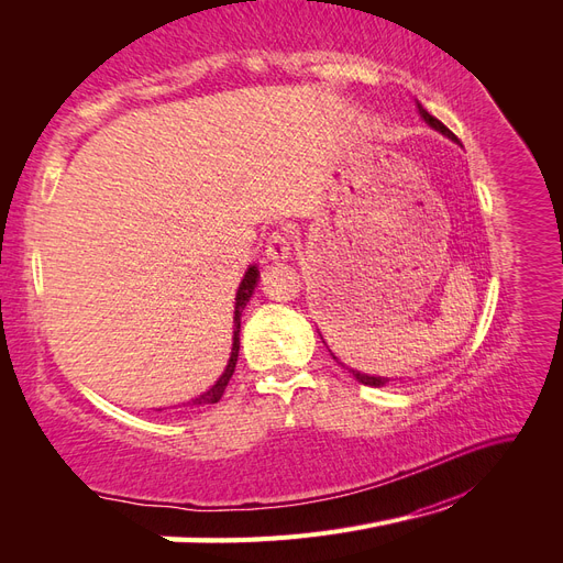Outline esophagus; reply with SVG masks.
I'll list each match as a JSON object with an SVG mask.
<instances>
[{
	"label": "esophagus",
	"instance_id": "esophagus-1",
	"mask_svg": "<svg viewBox=\"0 0 563 563\" xmlns=\"http://www.w3.org/2000/svg\"><path fill=\"white\" fill-rule=\"evenodd\" d=\"M265 253L272 263L291 258V242H288V236L284 232H272L267 240V246H265Z\"/></svg>",
	"mask_w": 563,
	"mask_h": 563
}]
</instances>
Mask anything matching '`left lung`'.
I'll return each mask as SVG.
<instances>
[{
    "instance_id": "1",
    "label": "left lung",
    "mask_w": 563,
    "mask_h": 563,
    "mask_svg": "<svg viewBox=\"0 0 563 563\" xmlns=\"http://www.w3.org/2000/svg\"><path fill=\"white\" fill-rule=\"evenodd\" d=\"M418 112H420V117L424 119V122H428L434 131H439L441 135H446V139H451V141H455V135L444 126V124H441L439 122V119L437 117H432L428 110H424L420 103H418ZM333 360L338 362V356H333ZM340 364V362H338ZM345 366V364H343ZM350 373H352V376L356 378V380H360L362 385H368V387H383V385H387L389 383V378H380V376H366V373H360V371H354V368H347Z\"/></svg>"
}]
</instances>
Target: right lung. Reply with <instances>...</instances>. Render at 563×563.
<instances>
[{
    "instance_id": "right-lung-1",
    "label": "right lung",
    "mask_w": 563,
    "mask_h": 563,
    "mask_svg": "<svg viewBox=\"0 0 563 563\" xmlns=\"http://www.w3.org/2000/svg\"><path fill=\"white\" fill-rule=\"evenodd\" d=\"M258 279H261V272L255 265H251L246 269V275L240 284V288H236V296H234V331H232V352H230V360H228V366L223 371V376H220L216 380V385L211 389L203 391V395L195 397L192 399V406H207V404H218L220 397H223V391L232 378L234 373V366H236V356H240V329H242V312L246 308V302L251 300L255 286H258Z\"/></svg>"
}]
</instances>
